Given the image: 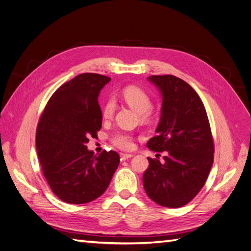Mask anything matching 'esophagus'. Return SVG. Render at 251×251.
<instances>
[{"mask_svg":"<svg viewBox=\"0 0 251 251\" xmlns=\"http://www.w3.org/2000/svg\"><path fill=\"white\" fill-rule=\"evenodd\" d=\"M133 155L132 154H124V153H122L121 154V158L123 159V160H126V159H128V158H131Z\"/></svg>","mask_w":251,"mask_h":251,"instance_id":"1","label":"esophagus"}]
</instances>
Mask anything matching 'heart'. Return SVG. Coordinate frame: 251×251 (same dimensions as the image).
<instances>
[{
	"instance_id": "b5f03b06",
	"label": "heart",
	"mask_w": 251,
	"mask_h": 251,
	"mask_svg": "<svg viewBox=\"0 0 251 251\" xmlns=\"http://www.w3.org/2000/svg\"><path fill=\"white\" fill-rule=\"evenodd\" d=\"M122 98L123 100L132 108L135 111L140 113V118L142 121L147 122L153 118L152 108V99L140 86L137 85H127L122 90ZM115 110V102L113 98H108L103 102L101 108V114L104 120L112 119ZM111 142L116 148L121 150L129 151L133 149V137L132 135L124 131H119L114 133L111 137Z\"/></svg>"
}]
</instances>
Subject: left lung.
<instances>
[{
  "instance_id": "8db88e82",
  "label": "left lung",
  "mask_w": 251,
  "mask_h": 251,
  "mask_svg": "<svg viewBox=\"0 0 251 251\" xmlns=\"http://www.w3.org/2000/svg\"><path fill=\"white\" fill-rule=\"evenodd\" d=\"M149 80L160 90L162 107L157 136L147 147L166 156L164 164L149 157L143 186L157 204L180 207L199 194L211 171V126L201 98L187 82L172 75H151Z\"/></svg>"
}]
</instances>
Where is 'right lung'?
Listing matches in <instances>:
<instances>
[{
  "instance_id": "obj_1",
  "label": "right lung",
  "mask_w": 251,
  "mask_h": 251,
  "mask_svg": "<svg viewBox=\"0 0 251 251\" xmlns=\"http://www.w3.org/2000/svg\"><path fill=\"white\" fill-rule=\"evenodd\" d=\"M109 81L99 74L78 75L52 94L38 121L36 150L43 174L53 194L71 204L100 197L120 164L114 151L96 156L85 145L101 128L97 99Z\"/></svg>"
}]
</instances>
